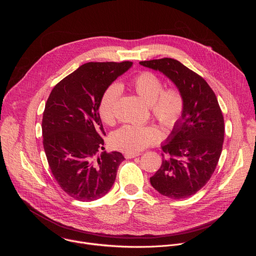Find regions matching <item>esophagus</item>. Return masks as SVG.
I'll use <instances>...</instances> for the list:
<instances>
[{
	"label": "esophagus",
	"instance_id": "obj_1",
	"mask_svg": "<svg viewBox=\"0 0 256 256\" xmlns=\"http://www.w3.org/2000/svg\"><path fill=\"white\" fill-rule=\"evenodd\" d=\"M140 153H126V154H124V157H126V159H132V158L138 157V156H140Z\"/></svg>",
	"mask_w": 256,
	"mask_h": 256
}]
</instances>
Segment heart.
Instances as JSON below:
<instances>
[{"label": "heart", "instance_id": "b5f03b06", "mask_svg": "<svg viewBox=\"0 0 256 256\" xmlns=\"http://www.w3.org/2000/svg\"><path fill=\"white\" fill-rule=\"evenodd\" d=\"M136 92L151 104L154 116L167 128H174L184 114V97L177 88H166L162 79L150 70H142L132 80ZM120 94L118 84L109 85L103 92L98 114L104 124H112L116 118V104ZM161 134L154 126L126 124L110 136L114 148L128 153H136L159 142Z\"/></svg>", "mask_w": 256, "mask_h": 256}]
</instances>
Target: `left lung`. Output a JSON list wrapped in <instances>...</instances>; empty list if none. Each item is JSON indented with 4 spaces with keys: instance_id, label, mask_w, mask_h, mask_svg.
Listing matches in <instances>:
<instances>
[{
    "instance_id": "1",
    "label": "left lung",
    "mask_w": 256,
    "mask_h": 256,
    "mask_svg": "<svg viewBox=\"0 0 256 256\" xmlns=\"http://www.w3.org/2000/svg\"><path fill=\"white\" fill-rule=\"evenodd\" d=\"M140 64L163 72L184 97V114L162 144V165L150 182L166 198H188L206 184L220 159L225 130L220 105L206 80L180 62L164 58Z\"/></svg>"
}]
</instances>
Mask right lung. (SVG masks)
Segmentation results:
<instances>
[{
    "label": "right lung",
    "mask_w": 256,
    "mask_h": 256,
    "mask_svg": "<svg viewBox=\"0 0 256 256\" xmlns=\"http://www.w3.org/2000/svg\"><path fill=\"white\" fill-rule=\"evenodd\" d=\"M132 66V62H87L58 82L42 118L44 148L62 190L80 202L104 196L112 188L120 152H102L105 136L98 104L105 89Z\"/></svg>",
    "instance_id": "1"
}]
</instances>
